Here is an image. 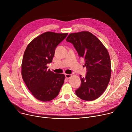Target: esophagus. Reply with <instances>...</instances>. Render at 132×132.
Here are the masks:
<instances>
[{"instance_id":"obj_1","label":"esophagus","mask_w":132,"mask_h":132,"mask_svg":"<svg viewBox=\"0 0 132 132\" xmlns=\"http://www.w3.org/2000/svg\"><path fill=\"white\" fill-rule=\"evenodd\" d=\"M65 77H66V78L69 79V78H70V77H71L72 75H71V74H65Z\"/></svg>"}]
</instances>
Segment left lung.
<instances>
[{
  "mask_svg": "<svg viewBox=\"0 0 132 132\" xmlns=\"http://www.w3.org/2000/svg\"><path fill=\"white\" fill-rule=\"evenodd\" d=\"M66 41L71 43L79 57L84 58L87 68L86 76L80 75L81 85L75 91L76 95L85 101L99 98L105 90L111 75L109 53L101 42L88 31L69 34Z\"/></svg>",
  "mask_w": 132,
  "mask_h": 132,
  "instance_id": "8db88e82",
  "label": "left lung"
}]
</instances>
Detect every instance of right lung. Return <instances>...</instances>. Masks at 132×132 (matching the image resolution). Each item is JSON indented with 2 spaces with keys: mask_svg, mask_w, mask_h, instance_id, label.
Here are the masks:
<instances>
[{
  "mask_svg": "<svg viewBox=\"0 0 132 132\" xmlns=\"http://www.w3.org/2000/svg\"><path fill=\"white\" fill-rule=\"evenodd\" d=\"M68 33L46 32L33 39L27 46L22 62V77L32 95L41 101H49L59 95L65 75L47 69L57 45Z\"/></svg>",
  "mask_w": 132,
  "mask_h": 132,
  "instance_id": "obj_1",
  "label": "right lung"
}]
</instances>
